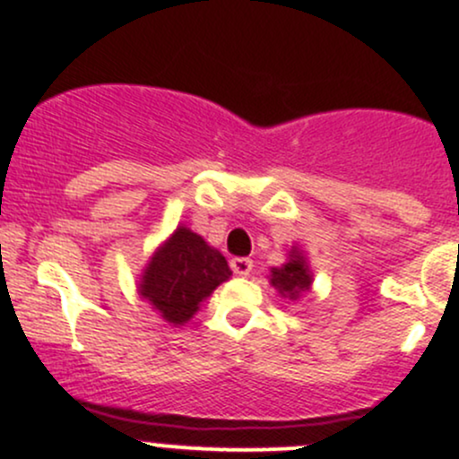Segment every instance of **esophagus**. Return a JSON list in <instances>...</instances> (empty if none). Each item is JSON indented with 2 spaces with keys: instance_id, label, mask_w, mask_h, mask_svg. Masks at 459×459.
I'll return each instance as SVG.
<instances>
[{
  "instance_id": "34e87169",
  "label": "esophagus",
  "mask_w": 459,
  "mask_h": 459,
  "mask_svg": "<svg viewBox=\"0 0 459 459\" xmlns=\"http://www.w3.org/2000/svg\"><path fill=\"white\" fill-rule=\"evenodd\" d=\"M230 268H233L235 275L247 277V275H251V271H253V259H248V257H233V259H230Z\"/></svg>"
}]
</instances>
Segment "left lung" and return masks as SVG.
Returning <instances> with one entry per match:
<instances>
[{"label":"left lung","instance_id":"left-lung-1","mask_svg":"<svg viewBox=\"0 0 459 459\" xmlns=\"http://www.w3.org/2000/svg\"><path fill=\"white\" fill-rule=\"evenodd\" d=\"M271 281L280 293H286L289 298H295L299 290H307L311 286V275L308 266L299 255H290L289 262L281 268H273Z\"/></svg>","mask_w":459,"mask_h":459}]
</instances>
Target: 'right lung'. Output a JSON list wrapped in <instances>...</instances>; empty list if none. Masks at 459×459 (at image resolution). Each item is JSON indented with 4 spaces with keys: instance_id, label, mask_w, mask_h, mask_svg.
Wrapping results in <instances>:
<instances>
[{
    "instance_id": "1",
    "label": "right lung",
    "mask_w": 459,
    "mask_h": 459,
    "mask_svg": "<svg viewBox=\"0 0 459 459\" xmlns=\"http://www.w3.org/2000/svg\"><path fill=\"white\" fill-rule=\"evenodd\" d=\"M229 275L224 255L182 226L146 266L142 295L166 322L184 324Z\"/></svg>"
}]
</instances>
